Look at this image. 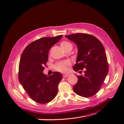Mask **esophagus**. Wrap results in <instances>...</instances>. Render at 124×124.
I'll return each instance as SVG.
<instances>
[{
	"label": "esophagus",
	"mask_w": 124,
	"mask_h": 124,
	"mask_svg": "<svg viewBox=\"0 0 124 124\" xmlns=\"http://www.w3.org/2000/svg\"><path fill=\"white\" fill-rule=\"evenodd\" d=\"M68 76H69V74H63V77L64 78L67 77H68Z\"/></svg>",
	"instance_id": "34e87169"
}]
</instances>
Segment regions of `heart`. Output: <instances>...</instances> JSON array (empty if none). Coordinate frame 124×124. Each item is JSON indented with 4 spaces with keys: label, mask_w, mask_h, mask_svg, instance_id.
<instances>
[{
    "label": "heart",
    "mask_w": 124,
    "mask_h": 124,
    "mask_svg": "<svg viewBox=\"0 0 124 124\" xmlns=\"http://www.w3.org/2000/svg\"><path fill=\"white\" fill-rule=\"evenodd\" d=\"M60 46L63 50L66 51L70 49H72V45L70 42L67 41H63L60 43ZM70 63L69 61H66L64 62H59L55 66V69L59 72H64L67 70V67L69 66Z\"/></svg>",
    "instance_id": "obj_1"
}]
</instances>
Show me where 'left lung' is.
Segmentation results:
<instances>
[{"label":"left lung","instance_id":"1","mask_svg":"<svg viewBox=\"0 0 124 124\" xmlns=\"http://www.w3.org/2000/svg\"><path fill=\"white\" fill-rule=\"evenodd\" d=\"M65 37L77 45L75 71H84L83 76H77L78 81L73 89L84 97L93 96L99 92L108 71L107 57L102 43L95 37L85 33L71 34ZM79 71V72H80Z\"/></svg>","mask_w":124,"mask_h":124}]
</instances>
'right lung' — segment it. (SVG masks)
Here are the masks:
<instances>
[{
    "label": "right lung",
    "instance_id": "right-lung-1",
    "mask_svg": "<svg viewBox=\"0 0 124 124\" xmlns=\"http://www.w3.org/2000/svg\"><path fill=\"white\" fill-rule=\"evenodd\" d=\"M63 37H44L31 43L22 54L19 64L18 79L30 98L45 104L53 100L58 93V86L62 79L60 72L51 76L44 74L47 66L49 51Z\"/></svg>",
    "mask_w": 124,
    "mask_h": 124
}]
</instances>
